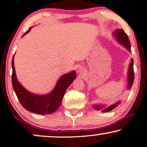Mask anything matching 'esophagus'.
Segmentation results:
<instances>
[{"label": "esophagus", "instance_id": "1", "mask_svg": "<svg viewBox=\"0 0 147 147\" xmlns=\"http://www.w3.org/2000/svg\"><path fill=\"white\" fill-rule=\"evenodd\" d=\"M84 68L82 67V66H80L78 69V71L80 72V73H81V72L84 71Z\"/></svg>", "mask_w": 147, "mask_h": 147}]
</instances>
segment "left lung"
<instances>
[{
  "label": "left lung",
  "instance_id": "1",
  "mask_svg": "<svg viewBox=\"0 0 147 147\" xmlns=\"http://www.w3.org/2000/svg\"><path fill=\"white\" fill-rule=\"evenodd\" d=\"M113 36L115 37L116 41H117L120 44L123 45L126 49L128 50L130 52H131V49H130V43L128 39V35H126L125 32H124L122 29H116L115 31L113 32ZM133 59H131L130 61L129 67H128V84H127V90H129L130 88H132V84L134 82V69H133ZM120 101L116 102L112 105L106 108L104 107V105H101V104H94L93 106V108L95 110H102V112H107L109 111H111L114 108L117 107L118 104H120Z\"/></svg>",
  "mask_w": 147,
  "mask_h": 147
}]
</instances>
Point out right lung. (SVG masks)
Wrapping results in <instances>:
<instances>
[{
    "label": "right lung",
    "instance_id": "1",
    "mask_svg": "<svg viewBox=\"0 0 147 147\" xmlns=\"http://www.w3.org/2000/svg\"><path fill=\"white\" fill-rule=\"evenodd\" d=\"M31 28L30 27L24 33L23 37L31 31ZM12 84L20 103L28 111L39 114H49L57 110L61 105L67 88L77 76L74 70L63 74L59 78L55 88L51 92L39 95L28 91L18 81L14 65V55L12 60Z\"/></svg>",
    "mask_w": 147,
    "mask_h": 147
}]
</instances>
